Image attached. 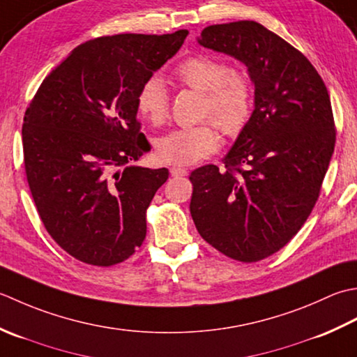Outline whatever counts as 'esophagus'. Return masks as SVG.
Masks as SVG:
<instances>
[{
  "instance_id": "34e87169",
  "label": "esophagus",
  "mask_w": 357,
  "mask_h": 357,
  "mask_svg": "<svg viewBox=\"0 0 357 357\" xmlns=\"http://www.w3.org/2000/svg\"><path fill=\"white\" fill-rule=\"evenodd\" d=\"M169 171H171V176L172 177H183V176H186V174H188V169L181 168V166H172Z\"/></svg>"
}]
</instances>
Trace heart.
Wrapping results in <instances>:
<instances>
[{"label": "heart", "mask_w": 357, "mask_h": 357, "mask_svg": "<svg viewBox=\"0 0 357 357\" xmlns=\"http://www.w3.org/2000/svg\"><path fill=\"white\" fill-rule=\"evenodd\" d=\"M174 75L181 84L203 92L200 117L213 121L223 135L237 137L248 125L254 89L246 75L231 74L227 63L206 55L186 58L174 70ZM135 106L152 126L165 125L171 103L163 79L157 75L149 77L137 92ZM212 123L203 121L178 128L157 138V158L168 165H192L206 158L219 146V135Z\"/></svg>", "instance_id": "heart-1"}]
</instances>
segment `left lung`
Listing matches in <instances>:
<instances>
[{"instance_id":"8db88e82","label":"left lung","mask_w":357,"mask_h":357,"mask_svg":"<svg viewBox=\"0 0 357 357\" xmlns=\"http://www.w3.org/2000/svg\"><path fill=\"white\" fill-rule=\"evenodd\" d=\"M199 45L234 56L254 83V111L223 168L189 176L199 234L245 264L283 248L314 208L336 143L328 91L308 58L256 21L208 26Z\"/></svg>"}]
</instances>
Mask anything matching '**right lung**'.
Listing matches in <instances>:
<instances>
[{"label": "right lung", "instance_id": "obj_1", "mask_svg": "<svg viewBox=\"0 0 357 357\" xmlns=\"http://www.w3.org/2000/svg\"><path fill=\"white\" fill-rule=\"evenodd\" d=\"M186 35L86 41L43 79L24 114V169L36 211L50 237L87 265L120 264L146 237V209L169 171L132 165L151 149L135 98Z\"/></svg>", "mask_w": 357, "mask_h": 357}]
</instances>
